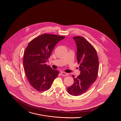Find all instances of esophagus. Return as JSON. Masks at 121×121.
I'll return each instance as SVG.
<instances>
[{
    "mask_svg": "<svg viewBox=\"0 0 121 121\" xmlns=\"http://www.w3.org/2000/svg\"><path fill=\"white\" fill-rule=\"evenodd\" d=\"M61 74L62 76H64L68 75V73H65V72H63V71L61 72Z\"/></svg>",
    "mask_w": 121,
    "mask_h": 121,
    "instance_id": "esophagus-1",
    "label": "esophagus"
}]
</instances>
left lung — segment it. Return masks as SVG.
<instances>
[{
  "mask_svg": "<svg viewBox=\"0 0 121 121\" xmlns=\"http://www.w3.org/2000/svg\"><path fill=\"white\" fill-rule=\"evenodd\" d=\"M77 46V59L80 64V75L74 78L73 84L68 87V93L74 96L84 93L97 78L99 61L96 52L92 44L83 37L73 38Z\"/></svg>",
  "mask_w": 121,
  "mask_h": 121,
  "instance_id": "left-lung-1",
  "label": "left lung"
}]
</instances>
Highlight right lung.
Wrapping results in <instances>:
<instances>
[{
    "label": "right lung",
    "instance_id": "obj_1",
    "mask_svg": "<svg viewBox=\"0 0 121 121\" xmlns=\"http://www.w3.org/2000/svg\"><path fill=\"white\" fill-rule=\"evenodd\" d=\"M64 36L43 34L28 44L24 56L23 65L26 78L31 85L39 92L49 89L59 74L46 63L56 44Z\"/></svg>",
    "mask_w": 121,
    "mask_h": 121
}]
</instances>
